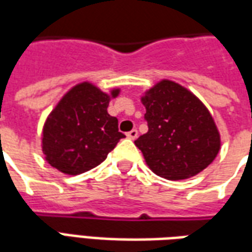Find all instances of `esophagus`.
<instances>
[{"mask_svg":"<svg viewBox=\"0 0 252 252\" xmlns=\"http://www.w3.org/2000/svg\"><path fill=\"white\" fill-rule=\"evenodd\" d=\"M126 138L135 140V139L138 138V131H136V129H132V131H129L128 133H126Z\"/></svg>","mask_w":252,"mask_h":252,"instance_id":"1","label":"esophagus"}]
</instances>
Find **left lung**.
<instances>
[{
  "mask_svg": "<svg viewBox=\"0 0 252 252\" xmlns=\"http://www.w3.org/2000/svg\"><path fill=\"white\" fill-rule=\"evenodd\" d=\"M149 131L135 140L156 175L181 180L207 168L220 150V133L205 105L180 84L162 80L142 98Z\"/></svg>",
  "mask_w": 252,
  "mask_h": 252,
  "instance_id": "8db88e82",
  "label": "left lung"
}]
</instances>
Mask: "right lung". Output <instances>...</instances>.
<instances>
[{"mask_svg":"<svg viewBox=\"0 0 252 252\" xmlns=\"http://www.w3.org/2000/svg\"><path fill=\"white\" fill-rule=\"evenodd\" d=\"M119 90L112 91L117 96ZM110 96L95 86L82 83L68 91L47 117L42 150L53 168L80 175L98 166L119 140V120L108 113Z\"/></svg>","mask_w":252,"mask_h":252,"instance_id":"obj_1","label":"right lung"}]
</instances>
